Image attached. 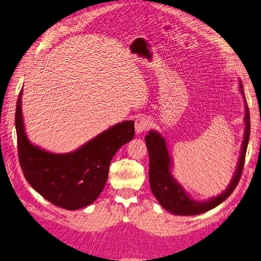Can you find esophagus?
Segmentation results:
<instances>
[{
	"label": "esophagus",
	"mask_w": 261,
	"mask_h": 261,
	"mask_svg": "<svg viewBox=\"0 0 261 261\" xmlns=\"http://www.w3.org/2000/svg\"><path fill=\"white\" fill-rule=\"evenodd\" d=\"M148 126H149V122H148L146 117H139V119L136 120L135 127H136V132L138 135L145 132L148 129Z\"/></svg>",
	"instance_id": "34e87169"
}]
</instances>
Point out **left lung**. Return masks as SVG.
Here are the masks:
<instances>
[{"label": "left lung", "mask_w": 261, "mask_h": 261, "mask_svg": "<svg viewBox=\"0 0 261 261\" xmlns=\"http://www.w3.org/2000/svg\"><path fill=\"white\" fill-rule=\"evenodd\" d=\"M240 91L244 98V106H246V129H244V138L242 142L241 154H240L239 163L236 173L232 177V181L228 187L223 191L221 195L208 199L206 201H197L192 199L185 191L180 183H177L174 177L171 174L172 161L170 152H168L166 141L158 132L149 131L146 136V145L149 154V183L150 189L154 196L161 203L162 207L166 209L174 215L191 216L199 215V214L206 213L211 209L215 208L219 203H222L226 198L231 196V193L237 188L242 174L244 166V160H246L247 147L250 138V115L249 107L247 104L246 97L243 93V86L240 81Z\"/></svg>", "instance_id": "left-lung-1"}]
</instances>
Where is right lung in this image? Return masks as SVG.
Segmentation results:
<instances>
[{
  "label": "right lung",
  "instance_id": "add662e5",
  "mask_svg": "<svg viewBox=\"0 0 261 261\" xmlns=\"http://www.w3.org/2000/svg\"><path fill=\"white\" fill-rule=\"evenodd\" d=\"M21 96L22 89L15 109V130L25 180L55 206L68 211L89 206L103 191L115 152L135 137V122L117 123L72 152L53 154L29 141L22 120Z\"/></svg>",
  "mask_w": 261,
  "mask_h": 261
}]
</instances>
